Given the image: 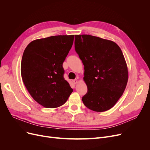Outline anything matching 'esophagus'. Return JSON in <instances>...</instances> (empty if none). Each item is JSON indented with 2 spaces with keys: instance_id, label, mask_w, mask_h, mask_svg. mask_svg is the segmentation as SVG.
<instances>
[{
  "instance_id": "obj_1",
  "label": "esophagus",
  "mask_w": 150,
  "mask_h": 150,
  "mask_svg": "<svg viewBox=\"0 0 150 150\" xmlns=\"http://www.w3.org/2000/svg\"><path fill=\"white\" fill-rule=\"evenodd\" d=\"M73 83H74L75 84H76L78 83V80H77L76 79H75V80H73Z\"/></svg>"
}]
</instances>
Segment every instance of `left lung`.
I'll return each mask as SVG.
<instances>
[{"instance_id":"left-lung-1","label":"left lung","mask_w":150,"mask_h":150,"mask_svg":"<svg viewBox=\"0 0 150 150\" xmlns=\"http://www.w3.org/2000/svg\"><path fill=\"white\" fill-rule=\"evenodd\" d=\"M75 48L84 66V105L93 111H108L123 95L128 80L122 50L112 41L89 35H76Z\"/></svg>"}]
</instances>
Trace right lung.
<instances>
[{
    "label": "right lung",
    "mask_w": 150,
    "mask_h": 150,
    "mask_svg": "<svg viewBox=\"0 0 150 150\" xmlns=\"http://www.w3.org/2000/svg\"><path fill=\"white\" fill-rule=\"evenodd\" d=\"M74 39V35L38 39L23 52L21 66L23 83L32 98L45 108L62 106L73 92L63 77L62 63Z\"/></svg>",
    "instance_id": "right-lung-1"
}]
</instances>
